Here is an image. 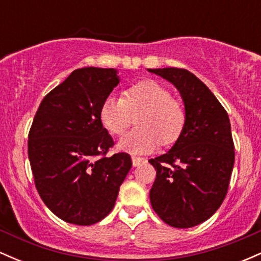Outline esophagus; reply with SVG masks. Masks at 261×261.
I'll list each match as a JSON object with an SVG mask.
<instances>
[{"instance_id":"1","label":"esophagus","mask_w":261,"mask_h":261,"mask_svg":"<svg viewBox=\"0 0 261 261\" xmlns=\"http://www.w3.org/2000/svg\"><path fill=\"white\" fill-rule=\"evenodd\" d=\"M131 160H133V164H134V167L140 166V164L145 163V162H146L145 158H142V157H137V155H133V157H131Z\"/></svg>"}]
</instances>
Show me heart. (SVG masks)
<instances>
[{"mask_svg": "<svg viewBox=\"0 0 261 261\" xmlns=\"http://www.w3.org/2000/svg\"><path fill=\"white\" fill-rule=\"evenodd\" d=\"M139 127L119 142L130 153L153 152L160 142L174 143L185 125V112L167 88L154 81H141L127 87L122 97L109 95L100 107V120L107 130L120 136L134 122Z\"/></svg>", "mask_w": 261, "mask_h": 261, "instance_id": "obj_1", "label": "heart"}]
</instances>
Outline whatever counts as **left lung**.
<instances>
[{
    "label": "left lung",
    "instance_id": "obj_1",
    "mask_svg": "<svg viewBox=\"0 0 261 261\" xmlns=\"http://www.w3.org/2000/svg\"><path fill=\"white\" fill-rule=\"evenodd\" d=\"M174 85L185 108L184 130L167 153L148 162L157 170L149 200L163 222L190 228L220 208L228 191L234 145L228 114L195 74L148 68Z\"/></svg>",
    "mask_w": 261,
    "mask_h": 261
}]
</instances>
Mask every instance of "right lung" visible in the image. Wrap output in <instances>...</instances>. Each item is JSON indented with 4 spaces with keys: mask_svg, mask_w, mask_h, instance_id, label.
Masks as SVG:
<instances>
[{
    "mask_svg": "<svg viewBox=\"0 0 261 261\" xmlns=\"http://www.w3.org/2000/svg\"><path fill=\"white\" fill-rule=\"evenodd\" d=\"M119 82L114 68L74 70L34 116L28 157L35 187L65 222L91 226L108 216L133 166L124 152L107 157L114 141L100 120L101 104Z\"/></svg>",
    "mask_w": 261,
    "mask_h": 261,
    "instance_id": "obj_1",
    "label": "right lung"
}]
</instances>
